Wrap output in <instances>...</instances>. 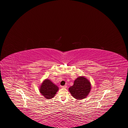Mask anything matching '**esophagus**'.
Returning a JSON list of instances; mask_svg holds the SVG:
<instances>
[{"mask_svg": "<svg viewBox=\"0 0 128 128\" xmlns=\"http://www.w3.org/2000/svg\"><path fill=\"white\" fill-rule=\"evenodd\" d=\"M61 88H67V86H61Z\"/></svg>", "mask_w": 128, "mask_h": 128, "instance_id": "esophagus-1", "label": "esophagus"}]
</instances>
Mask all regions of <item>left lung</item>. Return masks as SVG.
<instances>
[{
  "label": "left lung",
  "instance_id": "obj_1",
  "mask_svg": "<svg viewBox=\"0 0 128 128\" xmlns=\"http://www.w3.org/2000/svg\"><path fill=\"white\" fill-rule=\"evenodd\" d=\"M91 89V84L87 78L84 76L78 78L74 82V84L69 88L71 95L78 100L86 98Z\"/></svg>",
  "mask_w": 128,
  "mask_h": 128
}]
</instances>
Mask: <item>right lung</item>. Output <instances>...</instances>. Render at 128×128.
<instances>
[{"label":"right lung","instance_id":"1","mask_svg":"<svg viewBox=\"0 0 128 128\" xmlns=\"http://www.w3.org/2000/svg\"><path fill=\"white\" fill-rule=\"evenodd\" d=\"M58 90L57 86L53 84L50 80L46 79L42 84L40 92L46 99H49L54 96Z\"/></svg>","mask_w":128,"mask_h":128}]
</instances>
